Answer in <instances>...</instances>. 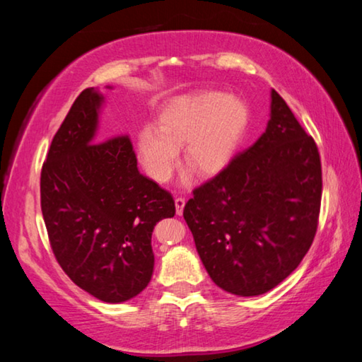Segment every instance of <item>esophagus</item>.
Here are the masks:
<instances>
[{
  "instance_id": "34e87169",
  "label": "esophagus",
  "mask_w": 362,
  "mask_h": 362,
  "mask_svg": "<svg viewBox=\"0 0 362 362\" xmlns=\"http://www.w3.org/2000/svg\"><path fill=\"white\" fill-rule=\"evenodd\" d=\"M174 201H175V212L179 214V216H182L183 207H185V199L180 198V196H177V198H175Z\"/></svg>"
}]
</instances>
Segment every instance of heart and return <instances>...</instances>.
<instances>
[{
	"label": "heart",
	"instance_id": "1",
	"mask_svg": "<svg viewBox=\"0 0 362 362\" xmlns=\"http://www.w3.org/2000/svg\"><path fill=\"white\" fill-rule=\"evenodd\" d=\"M246 103L217 90L177 97L161 110L156 131L137 134V156L153 180L168 182L183 146L194 174L211 177L230 163L247 126Z\"/></svg>",
	"mask_w": 362,
	"mask_h": 362
}]
</instances>
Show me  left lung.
<instances>
[{"instance_id":"1","label":"left lung","mask_w":362,"mask_h":362,"mask_svg":"<svg viewBox=\"0 0 362 362\" xmlns=\"http://www.w3.org/2000/svg\"><path fill=\"white\" fill-rule=\"evenodd\" d=\"M321 193L315 140L273 89L265 132L193 189L183 218L214 283L235 296H260L308 252Z\"/></svg>"}]
</instances>
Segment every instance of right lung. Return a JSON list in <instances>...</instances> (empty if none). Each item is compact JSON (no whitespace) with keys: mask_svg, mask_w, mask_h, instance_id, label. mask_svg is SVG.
Here are the masks:
<instances>
[{"mask_svg":"<svg viewBox=\"0 0 362 362\" xmlns=\"http://www.w3.org/2000/svg\"><path fill=\"white\" fill-rule=\"evenodd\" d=\"M103 95L84 89L52 139L41 169L49 243L73 283L107 303L148 286L151 233L174 217L169 192L139 173L129 136L95 139Z\"/></svg>","mask_w":362,"mask_h":362,"instance_id":"obj_1","label":"right lung"}]
</instances>
